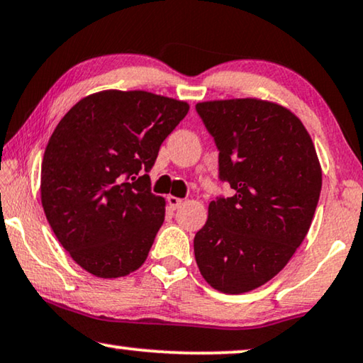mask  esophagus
<instances>
[{"label": "esophagus", "mask_w": 363, "mask_h": 363, "mask_svg": "<svg viewBox=\"0 0 363 363\" xmlns=\"http://www.w3.org/2000/svg\"><path fill=\"white\" fill-rule=\"evenodd\" d=\"M182 199L179 197H174V196H167V206H169L172 211H176V208H179L182 206Z\"/></svg>", "instance_id": "34e87169"}]
</instances>
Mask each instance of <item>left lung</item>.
Listing matches in <instances>:
<instances>
[{
    "instance_id": "8db88e82",
    "label": "left lung",
    "mask_w": 363,
    "mask_h": 363,
    "mask_svg": "<svg viewBox=\"0 0 363 363\" xmlns=\"http://www.w3.org/2000/svg\"><path fill=\"white\" fill-rule=\"evenodd\" d=\"M196 110L235 194L208 203L194 255L213 289L248 293L277 277L309 232L323 186L318 152L303 121L274 101L212 100Z\"/></svg>"
}]
</instances>
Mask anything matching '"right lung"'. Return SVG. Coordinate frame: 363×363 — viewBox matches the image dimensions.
Segmentation results:
<instances>
[{
  "label": "right lung",
  "mask_w": 363,
  "mask_h": 363,
  "mask_svg": "<svg viewBox=\"0 0 363 363\" xmlns=\"http://www.w3.org/2000/svg\"><path fill=\"white\" fill-rule=\"evenodd\" d=\"M187 101L104 90L59 121L40 167V202L60 245L85 272L120 278L146 262L166 201L146 172L187 115Z\"/></svg>",
  "instance_id": "right-lung-1"
}]
</instances>
